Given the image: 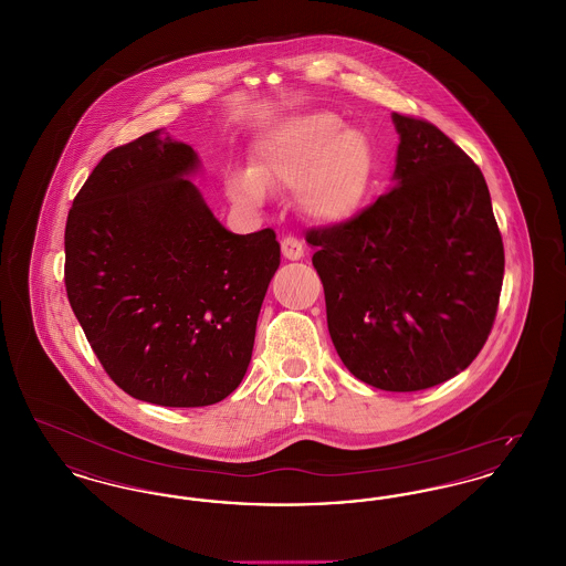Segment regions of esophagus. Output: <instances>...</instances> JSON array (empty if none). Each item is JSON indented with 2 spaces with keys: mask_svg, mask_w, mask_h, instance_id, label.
<instances>
[{
  "mask_svg": "<svg viewBox=\"0 0 566 566\" xmlns=\"http://www.w3.org/2000/svg\"><path fill=\"white\" fill-rule=\"evenodd\" d=\"M282 254H284V259H289V261H298V259H303L305 256V245L298 242L296 238H284L282 240Z\"/></svg>",
  "mask_w": 566,
  "mask_h": 566,
  "instance_id": "obj_1",
  "label": "esophagus"
}]
</instances>
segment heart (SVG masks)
<instances>
[{"label":"heart","instance_id":"obj_1","mask_svg":"<svg viewBox=\"0 0 566 566\" xmlns=\"http://www.w3.org/2000/svg\"><path fill=\"white\" fill-rule=\"evenodd\" d=\"M374 178L367 135L333 112L295 114L261 135L250 150V169L227 176L229 197L259 208L268 190L291 189L298 208L326 224L358 212Z\"/></svg>","mask_w":566,"mask_h":566}]
</instances>
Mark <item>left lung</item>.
Here are the masks:
<instances>
[{
    "instance_id": "1",
    "label": "left lung",
    "mask_w": 566,
    "mask_h": 566,
    "mask_svg": "<svg viewBox=\"0 0 566 566\" xmlns=\"http://www.w3.org/2000/svg\"><path fill=\"white\" fill-rule=\"evenodd\" d=\"M395 187L307 235L333 346L360 381L413 392L484 348L505 252L480 167L434 125L392 112Z\"/></svg>"
}]
</instances>
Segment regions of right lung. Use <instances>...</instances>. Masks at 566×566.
I'll return each mask as SVG.
<instances>
[{"label": "right lung", "mask_w": 566, "mask_h": 566, "mask_svg": "<svg viewBox=\"0 0 566 566\" xmlns=\"http://www.w3.org/2000/svg\"><path fill=\"white\" fill-rule=\"evenodd\" d=\"M163 129L109 150L65 224V291L114 384L163 407L229 397L250 365L280 243L227 231Z\"/></svg>", "instance_id": "1"}]
</instances>
